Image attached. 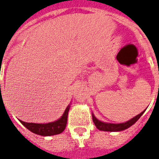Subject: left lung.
Returning a JSON list of instances; mask_svg holds the SVG:
<instances>
[{"instance_id":"8db88e82","label":"left lung","mask_w":159,"mask_h":159,"mask_svg":"<svg viewBox=\"0 0 159 159\" xmlns=\"http://www.w3.org/2000/svg\"><path fill=\"white\" fill-rule=\"evenodd\" d=\"M145 112V111H143L142 112H140V114H138L136 117H134L132 119L129 120L128 122L123 123H108L101 122L100 120H98L96 117H94V115L92 114V117H93V121L95 126L98 129L102 130V131H109V132H116V131H122L129 128L130 126H132L134 123H135L137 122V120L139 119L141 115Z\"/></svg>"}]
</instances>
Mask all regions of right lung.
<instances>
[{"label":"right lung","mask_w":159,"mask_h":159,"mask_svg":"<svg viewBox=\"0 0 159 159\" xmlns=\"http://www.w3.org/2000/svg\"><path fill=\"white\" fill-rule=\"evenodd\" d=\"M70 110V106L66 107L65 112L59 120L55 122L48 123H25L21 120L20 123L24 126L27 128L30 131H31L34 134L42 135V136H50L62 133L65 130L67 123V117H68V112Z\"/></svg>","instance_id":"obj_1"}]
</instances>
